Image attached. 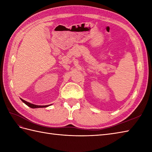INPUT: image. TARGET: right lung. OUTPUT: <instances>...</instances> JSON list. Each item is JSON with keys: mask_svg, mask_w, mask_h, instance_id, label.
<instances>
[{"mask_svg": "<svg viewBox=\"0 0 152 152\" xmlns=\"http://www.w3.org/2000/svg\"><path fill=\"white\" fill-rule=\"evenodd\" d=\"M21 100L23 102H24L25 104L27 105L28 107H30L31 108H44V107H48V106H49L50 105H44V106H40V105H36V104H31V103L28 102H27L24 101V100H23L21 99Z\"/></svg>", "mask_w": 152, "mask_h": 152, "instance_id": "add662e5", "label": "right lung"}]
</instances>
